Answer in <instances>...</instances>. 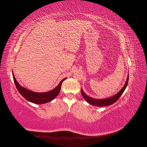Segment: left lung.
I'll list each match as a JSON object with an SVG mask.
<instances>
[{"mask_svg":"<svg viewBox=\"0 0 147 147\" xmlns=\"http://www.w3.org/2000/svg\"><path fill=\"white\" fill-rule=\"evenodd\" d=\"M128 80H129V74H128L127 77L126 82L125 84H124V85L123 86V87L122 88L121 90H120L117 93V94L114 95L113 96H112L110 97H108V98L102 99H97L92 98V97H91L90 96H88V95H86L85 93L84 92V91H83L82 89L81 90V94L83 96V97H84V99L87 101L88 103L92 105L97 106V107H105V106L110 105L114 104L115 102H116L118 100L119 97H121V96L122 95L123 92L124 91V90H125V89L127 87V83H128Z\"/></svg>","mask_w":147,"mask_h":147,"instance_id":"obj_1","label":"left lung"}]
</instances>
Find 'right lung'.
Segmentation results:
<instances>
[{
    "label": "right lung",
    "instance_id": "right-lung-1",
    "mask_svg": "<svg viewBox=\"0 0 147 147\" xmlns=\"http://www.w3.org/2000/svg\"><path fill=\"white\" fill-rule=\"evenodd\" d=\"M12 74L13 80H14L16 87L18 91L20 93V94L27 100L36 104H45L47 103V102H51V100L54 99L55 97H56V96L59 94L61 90L62 83L67 78H65L62 80L60 83L58 84V85L50 91L44 92H37L29 90L28 89L21 86L20 83L17 82L15 77L14 74H13V72Z\"/></svg>",
    "mask_w": 147,
    "mask_h": 147
}]
</instances>
